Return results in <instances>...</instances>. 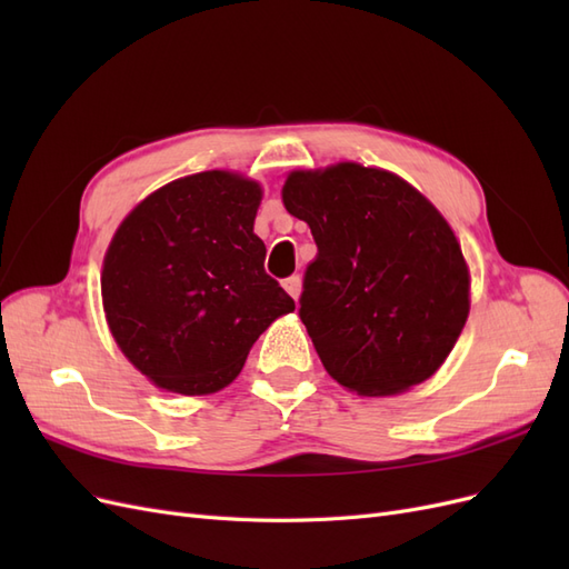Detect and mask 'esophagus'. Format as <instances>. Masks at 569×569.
Segmentation results:
<instances>
[{"label": "esophagus", "instance_id": "1", "mask_svg": "<svg viewBox=\"0 0 569 569\" xmlns=\"http://www.w3.org/2000/svg\"><path fill=\"white\" fill-rule=\"evenodd\" d=\"M282 287H284V291H287L291 299L299 301V295H301V278H299V274H291V278H287L282 282Z\"/></svg>", "mask_w": 569, "mask_h": 569}]
</instances>
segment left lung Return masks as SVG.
<instances>
[{"instance_id": "8db88e82", "label": "left lung", "mask_w": 569, "mask_h": 569, "mask_svg": "<svg viewBox=\"0 0 569 569\" xmlns=\"http://www.w3.org/2000/svg\"><path fill=\"white\" fill-rule=\"evenodd\" d=\"M282 201L318 247L299 316L325 370L363 396L432 377L470 313L449 222L406 180L358 163L297 170Z\"/></svg>"}]
</instances>
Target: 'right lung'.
Listing matches in <instances>:
<instances>
[{"label": "right lung", "mask_w": 569, "mask_h": 569, "mask_svg": "<svg viewBox=\"0 0 569 569\" xmlns=\"http://www.w3.org/2000/svg\"><path fill=\"white\" fill-rule=\"evenodd\" d=\"M261 187L226 170L147 197L111 239L101 297L116 343L149 380L184 396L228 387L295 299L253 234Z\"/></svg>", "instance_id": "right-lung-1"}]
</instances>
